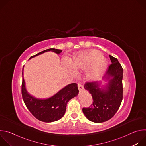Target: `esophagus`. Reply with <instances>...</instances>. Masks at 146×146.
Instances as JSON below:
<instances>
[{"label":"esophagus","instance_id":"obj_1","mask_svg":"<svg viewBox=\"0 0 146 146\" xmlns=\"http://www.w3.org/2000/svg\"><path fill=\"white\" fill-rule=\"evenodd\" d=\"M78 88L80 91H82V90H84V87H83L82 85H81L80 83H78Z\"/></svg>","mask_w":146,"mask_h":146}]
</instances>
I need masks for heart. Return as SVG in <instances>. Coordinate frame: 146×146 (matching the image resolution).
<instances>
[{
  "mask_svg": "<svg viewBox=\"0 0 146 146\" xmlns=\"http://www.w3.org/2000/svg\"><path fill=\"white\" fill-rule=\"evenodd\" d=\"M72 65L76 69L88 67V74L91 76H95L101 73L105 69L108 65V60L102 56L100 52L92 50L75 55L72 61Z\"/></svg>",
  "mask_w": 146,
  "mask_h": 146,
  "instance_id": "b5f03b06",
  "label": "heart"
}]
</instances>
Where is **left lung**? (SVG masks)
Here are the masks:
<instances>
[{
	"label": "left lung",
	"instance_id": "8db88e82",
	"mask_svg": "<svg viewBox=\"0 0 146 146\" xmlns=\"http://www.w3.org/2000/svg\"><path fill=\"white\" fill-rule=\"evenodd\" d=\"M111 64L103 77L108 81L105 88H99L98 81L88 82L84 88L91 94L92 105L83 108L82 112L90 121L101 123L111 119L118 111L123 98V69L118 59L109 55Z\"/></svg>",
	"mask_w": 146,
	"mask_h": 146
}]
</instances>
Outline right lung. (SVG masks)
I'll use <instances>...</instances> for the list:
<instances>
[{
  "instance_id": "add662e5",
  "label": "right lung",
  "mask_w": 146,
  "mask_h": 146,
  "mask_svg": "<svg viewBox=\"0 0 146 146\" xmlns=\"http://www.w3.org/2000/svg\"><path fill=\"white\" fill-rule=\"evenodd\" d=\"M50 51L58 54L62 52L61 50L50 48L32 56L29 59ZM23 69L24 67L21 87L22 96L27 108L32 114L37 119L45 122H54L63 117L66 111L68 102L78 95V90L76 83H72L66 86L49 98L37 99L28 94L26 90Z\"/></svg>"
}]
</instances>
